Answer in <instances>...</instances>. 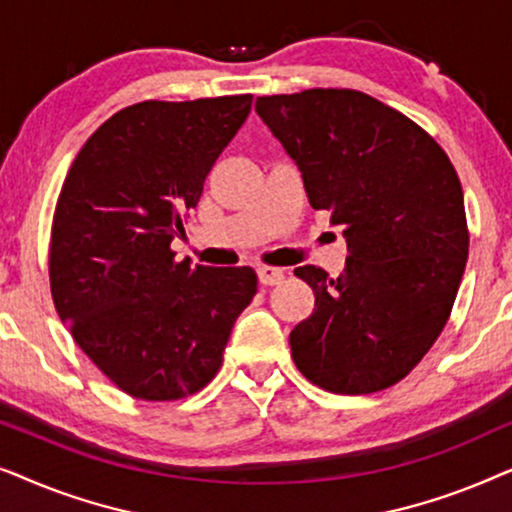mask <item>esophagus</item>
I'll use <instances>...</instances> for the list:
<instances>
[{
    "label": "esophagus",
    "instance_id": "34e87169",
    "mask_svg": "<svg viewBox=\"0 0 512 512\" xmlns=\"http://www.w3.org/2000/svg\"><path fill=\"white\" fill-rule=\"evenodd\" d=\"M258 272V282L263 286H275L284 279V270L282 268H270V265H261Z\"/></svg>",
    "mask_w": 512,
    "mask_h": 512
}]
</instances>
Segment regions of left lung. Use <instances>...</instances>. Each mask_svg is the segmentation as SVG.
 Returning a JSON list of instances; mask_svg holds the SVG:
<instances>
[{
  "label": "left lung",
  "mask_w": 512,
  "mask_h": 512,
  "mask_svg": "<svg viewBox=\"0 0 512 512\" xmlns=\"http://www.w3.org/2000/svg\"><path fill=\"white\" fill-rule=\"evenodd\" d=\"M256 114L303 177L314 209L342 228L340 277L296 268L312 317L289 345L300 373L333 394L403 380L443 331L468 258L464 191L426 132L359 90L256 97Z\"/></svg>",
  "instance_id": "left-lung-1"
}]
</instances>
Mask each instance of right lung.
I'll use <instances>...</instances> for the list:
<instances>
[{
    "mask_svg": "<svg viewBox=\"0 0 512 512\" xmlns=\"http://www.w3.org/2000/svg\"><path fill=\"white\" fill-rule=\"evenodd\" d=\"M251 95L139 102L97 128L69 167L51 235V291L76 345L125 394L174 401L219 373L251 268L174 261L216 158Z\"/></svg>",
    "mask_w": 512,
    "mask_h": 512,
    "instance_id": "right-lung-1",
    "label": "right lung"
}]
</instances>
